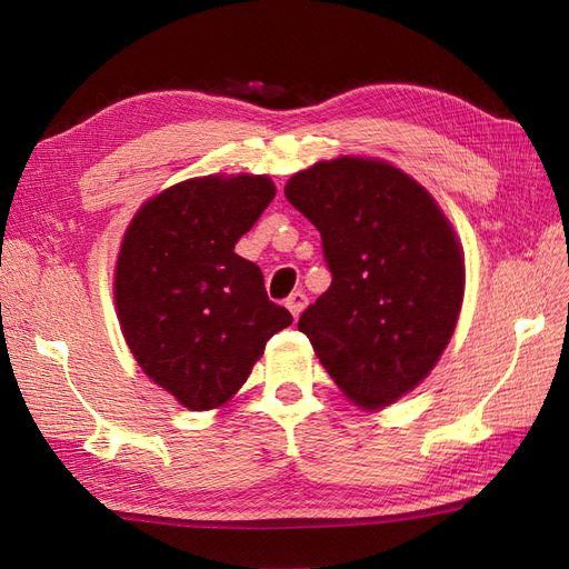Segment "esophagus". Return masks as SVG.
I'll use <instances>...</instances> for the list:
<instances>
[{"label":"esophagus","instance_id":"1","mask_svg":"<svg viewBox=\"0 0 569 569\" xmlns=\"http://www.w3.org/2000/svg\"><path fill=\"white\" fill-rule=\"evenodd\" d=\"M306 303H308V297L303 295V291H295V295H291V297L287 299L289 313L295 316V318H299V316H301V311L306 308Z\"/></svg>","mask_w":569,"mask_h":569}]
</instances>
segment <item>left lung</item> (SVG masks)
<instances>
[{
  "label": "left lung",
  "instance_id": "1",
  "mask_svg": "<svg viewBox=\"0 0 569 569\" xmlns=\"http://www.w3.org/2000/svg\"><path fill=\"white\" fill-rule=\"evenodd\" d=\"M284 197L322 237L332 284L299 330L347 399L399 401L449 347L465 258L435 197L380 159L339 157L291 176Z\"/></svg>",
  "mask_w": 569,
  "mask_h": 569
}]
</instances>
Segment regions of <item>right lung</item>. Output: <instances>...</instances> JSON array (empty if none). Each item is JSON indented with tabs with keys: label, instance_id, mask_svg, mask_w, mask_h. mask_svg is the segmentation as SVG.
Listing matches in <instances>:
<instances>
[{
	"label": "right lung",
	"instance_id": "add662e5",
	"mask_svg": "<svg viewBox=\"0 0 569 569\" xmlns=\"http://www.w3.org/2000/svg\"><path fill=\"white\" fill-rule=\"evenodd\" d=\"M272 199L268 176L192 178L144 201L120 242V330L149 380L189 410L226 406L291 325L261 268L234 253Z\"/></svg>",
	"mask_w": 569,
	"mask_h": 569
}]
</instances>
